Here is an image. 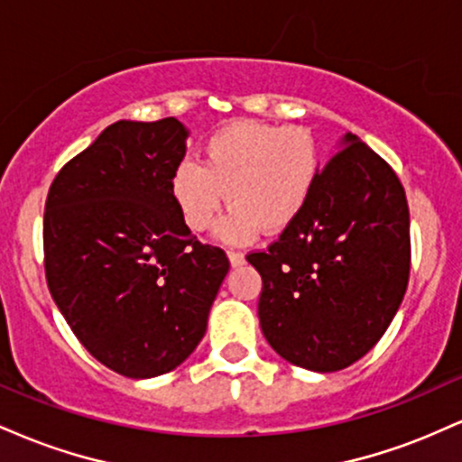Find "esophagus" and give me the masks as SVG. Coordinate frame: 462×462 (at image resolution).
<instances>
[{
  "instance_id": "esophagus-1",
  "label": "esophagus",
  "mask_w": 462,
  "mask_h": 462,
  "mask_svg": "<svg viewBox=\"0 0 462 462\" xmlns=\"http://www.w3.org/2000/svg\"><path fill=\"white\" fill-rule=\"evenodd\" d=\"M227 258H230L232 267H241V264L245 263V256H243L241 252H227Z\"/></svg>"
}]
</instances>
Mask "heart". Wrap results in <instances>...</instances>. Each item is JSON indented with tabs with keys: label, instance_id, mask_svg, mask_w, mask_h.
Here are the masks:
<instances>
[{
	"label": "heart",
	"instance_id": "obj_1",
	"mask_svg": "<svg viewBox=\"0 0 462 462\" xmlns=\"http://www.w3.org/2000/svg\"><path fill=\"white\" fill-rule=\"evenodd\" d=\"M321 176V152L310 130L238 119L201 145V164L182 161L169 178V195L187 230L215 224L226 245H247L261 227L278 235L300 219Z\"/></svg>",
	"mask_w": 462,
	"mask_h": 462
}]
</instances>
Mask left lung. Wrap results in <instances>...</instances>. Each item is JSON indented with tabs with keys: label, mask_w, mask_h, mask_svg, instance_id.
Here are the masks:
<instances>
[{
	"label": "left lung",
	"mask_w": 462,
	"mask_h": 462,
	"mask_svg": "<svg viewBox=\"0 0 462 462\" xmlns=\"http://www.w3.org/2000/svg\"><path fill=\"white\" fill-rule=\"evenodd\" d=\"M304 213L247 261L263 278L258 319L291 365L338 371L393 321L411 273V217L393 169L347 134Z\"/></svg>",
	"instance_id": "obj_1"
}]
</instances>
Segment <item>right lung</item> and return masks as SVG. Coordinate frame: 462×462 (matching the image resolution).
<instances>
[{
    "label": "right lung",
    "instance_id": "right-lung-1",
    "mask_svg": "<svg viewBox=\"0 0 462 462\" xmlns=\"http://www.w3.org/2000/svg\"><path fill=\"white\" fill-rule=\"evenodd\" d=\"M189 130L116 121L58 171L45 201V278L78 341L128 378L176 369L206 334L230 261L180 219L169 178Z\"/></svg>",
    "mask_w": 462,
    "mask_h": 462
}]
</instances>
